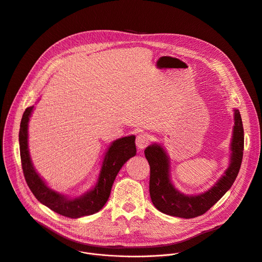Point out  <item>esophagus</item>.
Masks as SVG:
<instances>
[{
	"label": "esophagus",
	"mask_w": 262,
	"mask_h": 262,
	"mask_svg": "<svg viewBox=\"0 0 262 262\" xmlns=\"http://www.w3.org/2000/svg\"><path fill=\"white\" fill-rule=\"evenodd\" d=\"M149 142H150V139H149V137L147 135L141 134V135L137 136L136 144H137L138 149H140V150H143V149H145L147 147V145L149 144Z\"/></svg>",
	"instance_id": "34e87169"
}]
</instances>
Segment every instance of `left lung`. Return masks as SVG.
<instances>
[{
	"mask_svg": "<svg viewBox=\"0 0 262 262\" xmlns=\"http://www.w3.org/2000/svg\"><path fill=\"white\" fill-rule=\"evenodd\" d=\"M228 169L208 191L189 196L177 191L170 179V160L159 144L149 145L145 157L150 166L149 193L154 205L163 213L193 219L205 213L231 188L239 172L244 151V127L238 110H234V127Z\"/></svg>",
	"mask_w": 262,
	"mask_h": 262,
	"instance_id": "8db88e82",
	"label": "left lung"
}]
</instances>
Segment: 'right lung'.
<instances>
[{
	"label": "right lung",
	"instance_id": "right-lung-1",
	"mask_svg": "<svg viewBox=\"0 0 262 262\" xmlns=\"http://www.w3.org/2000/svg\"><path fill=\"white\" fill-rule=\"evenodd\" d=\"M33 107L29 106L24 112L18 136L21 168L31 192L39 202L67 217L77 219L99 211L110 197L112 185L118 172L127 160L136 156V137H123L112 143L103 158L101 170L94 188L81 197L69 199L50 189L33 167L28 149V123Z\"/></svg>",
	"mask_w": 262,
	"mask_h": 262
}]
</instances>
